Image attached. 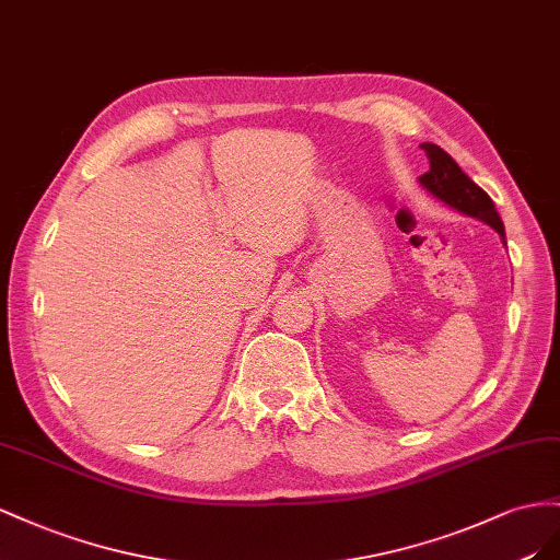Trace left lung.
<instances>
[{
    "label": "left lung",
    "mask_w": 560,
    "mask_h": 560,
    "mask_svg": "<svg viewBox=\"0 0 560 560\" xmlns=\"http://www.w3.org/2000/svg\"><path fill=\"white\" fill-rule=\"evenodd\" d=\"M422 150L429 156V171L422 175L420 183L431 195L459 213L488 222L490 228L498 230L500 236H504L502 218L498 209H494L492 199L457 166L455 159L434 145V142H424Z\"/></svg>",
    "instance_id": "1"
}]
</instances>
